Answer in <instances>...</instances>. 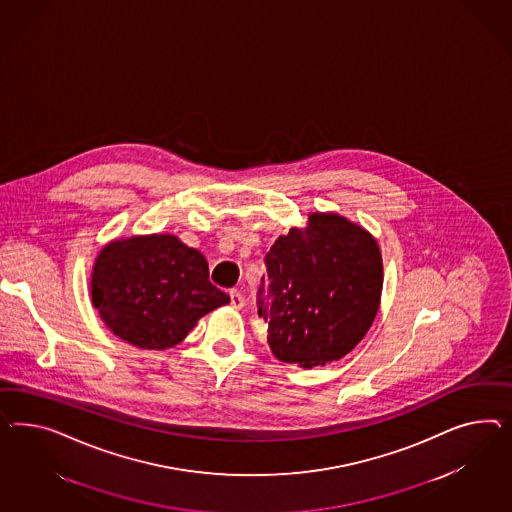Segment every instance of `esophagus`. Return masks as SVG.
<instances>
[{"label": "esophagus", "mask_w": 512, "mask_h": 512, "mask_svg": "<svg viewBox=\"0 0 512 512\" xmlns=\"http://www.w3.org/2000/svg\"><path fill=\"white\" fill-rule=\"evenodd\" d=\"M229 296H231V307L233 309H242L244 307V296L240 294L238 291L229 292Z\"/></svg>", "instance_id": "34e87169"}]
</instances>
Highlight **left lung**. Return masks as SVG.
Listing matches in <instances>:
<instances>
[{
	"label": "left lung",
	"instance_id": "1",
	"mask_svg": "<svg viewBox=\"0 0 512 512\" xmlns=\"http://www.w3.org/2000/svg\"><path fill=\"white\" fill-rule=\"evenodd\" d=\"M259 317L277 360L317 367L341 360L373 326L384 264L365 227L337 212H309L266 253Z\"/></svg>",
	"mask_w": 512,
	"mask_h": 512
}]
</instances>
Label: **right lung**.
Instances as JSON below:
<instances>
[{
	"label": "right lung",
	"instance_id": "obj_1",
	"mask_svg": "<svg viewBox=\"0 0 512 512\" xmlns=\"http://www.w3.org/2000/svg\"><path fill=\"white\" fill-rule=\"evenodd\" d=\"M89 292L111 332L143 350L179 345L199 318L231 302L208 281L203 253L169 233L104 244L93 263Z\"/></svg>",
	"mask_w": 512,
	"mask_h": 512
}]
</instances>
